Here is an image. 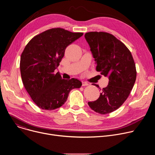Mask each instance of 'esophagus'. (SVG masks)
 I'll use <instances>...</instances> for the list:
<instances>
[{
	"label": "esophagus",
	"instance_id": "esophagus-1",
	"mask_svg": "<svg viewBox=\"0 0 155 155\" xmlns=\"http://www.w3.org/2000/svg\"><path fill=\"white\" fill-rule=\"evenodd\" d=\"M88 84H88L87 82H82V86H87Z\"/></svg>",
	"mask_w": 155,
	"mask_h": 155
}]
</instances>
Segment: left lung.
<instances>
[{"label": "left lung", "mask_w": 155, "mask_h": 155, "mask_svg": "<svg viewBox=\"0 0 155 155\" xmlns=\"http://www.w3.org/2000/svg\"><path fill=\"white\" fill-rule=\"evenodd\" d=\"M84 37L95 58L96 71L109 80L99 97L87 104L100 114L111 113L123 105L135 83L137 71L133 57L124 44L111 34L90 32Z\"/></svg>", "instance_id": "left-lung-1"}]
</instances>
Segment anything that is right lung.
Here are the masks:
<instances>
[{"instance_id": "right-lung-1", "label": "right lung", "mask_w": 155, "mask_h": 155, "mask_svg": "<svg viewBox=\"0 0 155 155\" xmlns=\"http://www.w3.org/2000/svg\"><path fill=\"white\" fill-rule=\"evenodd\" d=\"M83 34L61 28H52L34 36L25 47L20 59L21 78L26 90L39 108L53 110L61 107L70 91L82 85L74 78L62 79L54 71L65 48Z\"/></svg>"}]
</instances>
